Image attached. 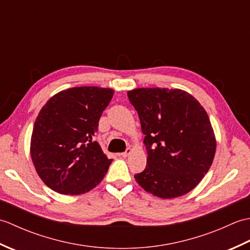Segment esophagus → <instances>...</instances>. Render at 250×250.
Instances as JSON below:
<instances>
[{"label":"esophagus","mask_w":250,"mask_h":250,"mask_svg":"<svg viewBox=\"0 0 250 250\" xmlns=\"http://www.w3.org/2000/svg\"><path fill=\"white\" fill-rule=\"evenodd\" d=\"M131 151H132L131 148H126V150H125V152H122V153H121V156H122V157H125H125H128V156L130 155V153H131Z\"/></svg>","instance_id":"34e87169"}]
</instances>
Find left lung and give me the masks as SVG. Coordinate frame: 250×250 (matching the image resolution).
Returning a JSON list of instances; mask_svg holds the SVG:
<instances>
[{
	"mask_svg": "<svg viewBox=\"0 0 250 250\" xmlns=\"http://www.w3.org/2000/svg\"><path fill=\"white\" fill-rule=\"evenodd\" d=\"M128 98L145 134L147 166L136 183L161 199L182 196L208 172L216 137L206 110L180 89L137 88Z\"/></svg>",
	"mask_w": 250,
	"mask_h": 250,
	"instance_id": "left-lung-1",
	"label": "left lung"
}]
</instances>
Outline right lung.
<instances>
[{
	"label": "right lung",
	"instance_id": "1",
	"mask_svg": "<svg viewBox=\"0 0 250 250\" xmlns=\"http://www.w3.org/2000/svg\"><path fill=\"white\" fill-rule=\"evenodd\" d=\"M114 90L74 87L42 107L31 136V158L44 184L58 193H86L102 182L111 163L93 141Z\"/></svg>",
	"mask_w": 250,
	"mask_h": 250
}]
</instances>
